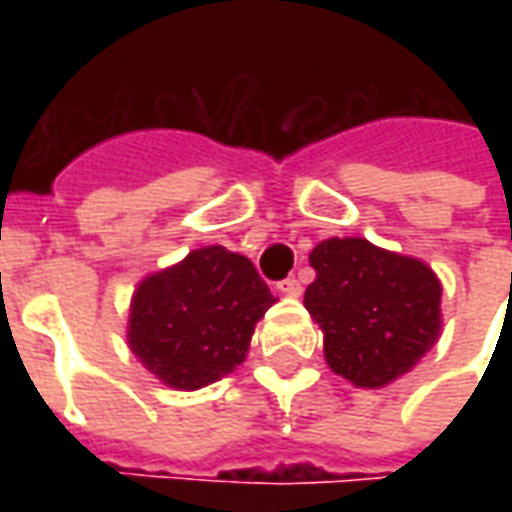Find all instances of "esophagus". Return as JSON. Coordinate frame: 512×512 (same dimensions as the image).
<instances>
[{"label":"esophagus","instance_id":"obj_1","mask_svg":"<svg viewBox=\"0 0 512 512\" xmlns=\"http://www.w3.org/2000/svg\"><path fill=\"white\" fill-rule=\"evenodd\" d=\"M277 290L279 293H285V296H301V282L296 277H288L279 282Z\"/></svg>","mask_w":512,"mask_h":512}]
</instances>
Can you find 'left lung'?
I'll use <instances>...</instances> for the list:
<instances>
[{"label": "left lung", "instance_id": "8db88e82", "mask_svg": "<svg viewBox=\"0 0 512 512\" xmlns=\"http://www.w3.org/2000/svg\"><path fill=\"white\" fill-rule=\"evenodd\" d=\"M315 282L304 304L323 329L326 362L356 386L408 373L441 329V285L414 257L365 238H329L312 249Z\"/></svg>", "mask_w": 512, "mask_h": 512}]
</instances>
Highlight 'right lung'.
<instances>
[{
	"label": "right lung",
	"mask_w": 512,
	"mask_h": 512,
	"mask_svg": "<svg viewBox=\"0 0 512 512\" xmlns=\"http://www.w3.org/2000/svg\"><path fill=\"white\" fill-rule=\"evenodd\" d=\"M274 301L249 257L224 246L194 249L136 288L128 345L164 384L200 389L244 362L255 323Z\"/></svg>",
	"instance_id": "obj_1"
}]
</instances>
